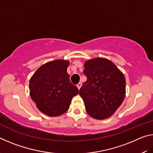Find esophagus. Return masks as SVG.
Wrapping results in <instances>:
<instances>
[{
    "mask_svg": "<svg viewBox=\"0 0 153 153\" xmlns=\"http://www.w3.org/2000/svg\"><path fill=\"white\" fill-rule=\"evenodd\" d=\"M82 82H79L78 84H77V87L78 88V89H80V88H81V86H82Z\"/></svg>",
    "mask_w": 153,
    "mask_h": 153,
    "instance_id": "obj_1",
    "label": "esophagus"
}]
</instances>
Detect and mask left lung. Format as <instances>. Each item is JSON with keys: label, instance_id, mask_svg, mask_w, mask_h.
I'll return each mask as SVG.
<instances>
[{"label": "left lung", "instance_id": "8db88e82", "mask_svg": "<svg viewBox=\"0 0 153 153\" xmlns=\"http://www.w3.org/2000/svg\"><path fill=\"white\" fill-rule=\"evenodd\" d=\"M86 81L79 89L87 113L97 120H105L115 112L126 95V79L113 62L96 58L84 64Z\"/></svg>", "mask_w": 153, "mask_h": 153}]
</instances>
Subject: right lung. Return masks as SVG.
<instances>
[{
    "label": "right lung",
    "instance_id": "obj_1",
    "mask_svg": "<svg viewBox=\"0 0 153 153\" xmlns=\"http://www.w3.org/2000/svg\"><path fill=\"white\" fill-rule=\"evenodd\" d=\"M69 64L65 60L48 62L38 69L30 80L31 98L38 109L48 116L65 113L72 98L79 93L67 72Z\"/></svg>",
    "mask_w": 153,
    "mask_h": 153
}]
</instances>
